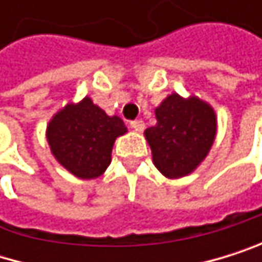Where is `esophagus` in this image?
<instances>
[{
  "label": "esophagus",
  "mask_w": 262,
  "mask_h": 262,
  "mask_svg": "<svg viewBox=\"0 0 262 262\" xmlns=\"http://www.w3.org/2000/svg\"><path fill=\"white\" fill-rule=\"evenodd\" d=\"M130 127H132L135 132H143V130H144V122L141 119H135V121L130 122Z\"/></svg>",
  "instance_id": "34e87169"
}]
</instances>
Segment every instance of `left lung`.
<instances>
[{"instance_id": "obj_1", "label": "left lung", "mask_w": 262, "mask_h": 262, "mask_svg": "<svg viewBox=\"0 0 262 262\" xmlns=\"http://www.w3.org/2000/svg\"><path fill=\"white\" fill-rule=\"evenodd\" d=\"M157 124L144 130L157 169L169 179L190 174L206 159L217 134V116L207 102L168 96L156 108Z\"/></svg>"}]
</instances>
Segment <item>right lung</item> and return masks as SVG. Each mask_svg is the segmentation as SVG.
I'll use <instances>...</instances> for the list:
<instances>
[{
	"label": "right lung",
	"instance_id": "add662e5",
	"mask_svg": "<svg viewBox=\"0 0 262 262\" xmlns=\"http://www.w3.org/2000/svg\"><path fill=\"white\" fill-rule=\"evenodd\" d=\"M127 132L122 119L108 116L84 97L69 103L47 125V141L55 159L80 179H96L112 163L115 140Z\"/></svg>",
	"mask_w": 262,
	"mask_h": 262
}]
</instances>
